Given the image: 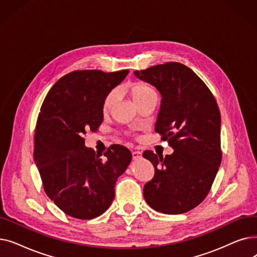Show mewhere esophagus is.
Instances as JSON below:
<instances>
[{
	"label": "esophagus",
	"mask_w": 257,
	"mask_h": 257,
	"mask_svg": "<svg viewBox=\"0 0 257 257\" xmlns=\"http://www.w3.org/2000/svg\"><path fill=\"white\" fill-rule=\"evenodd\" d=\"M132 157H133V159H140V158H142V152H140V151H133L132 152Z\"/></svg>",
	"instance_id": "1"
}]
</instances>
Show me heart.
Wrapping results in <instances>:
<instances>
[{
	"mask_svg": "<svg viewBox=\"0 0 257 257\" xmlns=\"http://www.w3.org/2000/svg\"><path fill=\"white\" fill-rule=\"evenodd\" d=\"M129 93L133 100V102L137 105L140 104L142 101H144L146 98H148L151 94H154V90L148 86L147 84L143 82H136L129 86ZM115 101V93L114 91H110L107 94L103 102V111L107 112L112 107L113 103Z\"/></svg>",
	"mask_w": 257,
	"mask_h": 257,
	"instance_id": "heart-1",
	"label": "heart"
}]
</instances>
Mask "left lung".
I'll list each match as a JSON object with an SVG mask.
<instances>
[{"label":"left lung","mask_w":257,"mask_h":257,"mask_svg":"<svg viewBox=\"0 0 257 257\" xmlns=\"http://www.w3.org/2000/svg\"><path fill=\"white\" fill-rule=\"evenodd\" d=\"M134 75L160 92L155 131L174 149L166 157L144 152L155 168L153 179L144 186L145 200L159 212H187L206 198L221 165L218 104L203 81L182 63L158 64Z\"/></svg>","instance_id":"obj_1"}]
</instances>
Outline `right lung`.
<instances>
[{"label": "right lung", "instance_id": "1", "mask_svg": "<svg viewBox=\"0 0 257 257\" xmlns=\"http://www.w3.org/2000/svg\"><path fill=\"white\" fill-rule=\"evenodd\" d=\"M128 72H72L53 85L40 108L35 165L48 197L73 218L90 220L105 212L112 203L117 178L132 159L124 146L112 145L99 154L84 145L86 132L97 131L102 124L105 97Z\"/></svg>", "mask_w": 257, "mask_h": 257}]
</instances>
